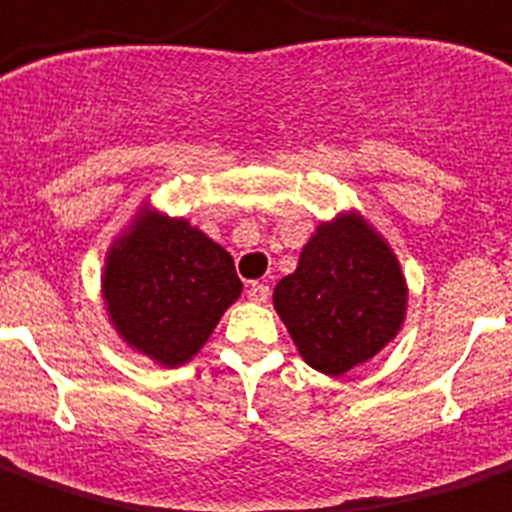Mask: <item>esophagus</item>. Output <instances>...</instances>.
I'll list each match as a JSON object with an SVG mask.
<instances>
[{
  "instance_id": "1",
  "label": "esophagus",
  "mask_w": 512,
  "mask_h": 512,
  "mask_svg": "<svg viewBox=\"0 0 512 512\" xmlns=\"http://www.w3.org/2000/svg\"><path fill=\"white\" fill-rule=\"evenodd\" d=\"M247 294L252 302H268L270 297V286L263 284V281H252V284L247 286Z\"/></svg>"
}]
</instances>
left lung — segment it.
Returning <instances> with one entry per match:
<instances>
[{"instance_id": "1", "label": "left lung", "mask_w": 512, "mask_h": 512, "mask_svg": "<svg viewBox=\"0 0 512 512\" xmlns=\"http://www.w3.org/2000/svg\"><path fill=\"white\" fill-rule=\"evenodd\" d=\"M273 305L305 363L342 376L397 336L407 286L384 239L360 215H342L318 226Z\"/></svg>"}]
</instances>
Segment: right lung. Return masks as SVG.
<instances>
[{
  "label": "right lung",
  "mask_w": 512,
  "mask_h": 512,
  "mask_svg": "<svg viewBox=\"0 0 512 512\" xmlns=\"http://www.w3.org/2000/svg\"><path fill=\"white\" fill-rule=\"evenodd\" d=\"M102 292L123 342L173 368L202 350L242 281L234 257L189 220L141 213L107 255Z\"/></svg>",
  "instance_id": "right-lung-1"
}]
</instances>
